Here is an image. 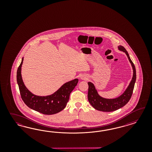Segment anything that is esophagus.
<instances>
[{
    "label": "esophagus",
    "instance_id": "obj_1",
    "mask_svg": "<svg viewBox=\"0 0 152 152\" xmlns=\"http://www.w3.org/2000/svg\"><path fill=\"white\" fill-rule=\"evenodd\" d=\"M81 79L82 80H88V78H87V77H83V76H82V77H81Z\"/></svg>",
    "mask_w": 152,
    "mask_h": 152
}]
</instances>
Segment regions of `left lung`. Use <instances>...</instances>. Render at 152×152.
Wrapping results in <instances>:
<instances>
[{
    "mask_svg": "<svg viewBox=\"0 0 152 152\" xmlns=\"http://www.w3.org/2000/svg\"><path fill=\"white\" fill-rule=\"evenodd\" d=\"M119 49L124 52L128 56L130 62L131 63L133 69V76L129 86L125 92L119 97L113 99H106L100 96L97 94L95 86L91 83H88V100L93 107L97 110L105 112H111L116 110L125 106L129 102L133 92L135 83L136 81V69L133 62L129 57L128 52L123 46H119Z\"/></svg>",
    "mask_w": 152,
    "mask_h": 152,
    "instance_id": "1",
    "label": "left lung"
}]
</instances>
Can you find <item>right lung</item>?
Listing matches in <instances>:
<instances>
[{
  "instance_id": "right-lung-1",
  "label": "right lung",
  "mask_w": 152,
  "mask_h": 152,
  "mask_svg": "<svg viewBox=\"0 0 152 152\" xmlns=\"http://www.w3.org/2000/svg\"><path fill=\"white\" fill-rule=\"evenodd\" d=\"M23 58L17 72V80L21 98L27 106L34 110L45 115H52L64 109L69 100V95L78 83L75 79L64 83L53 94L47 96L33 95L24 85L21 76V67Z\"/></svg>"
}]
</instances>
